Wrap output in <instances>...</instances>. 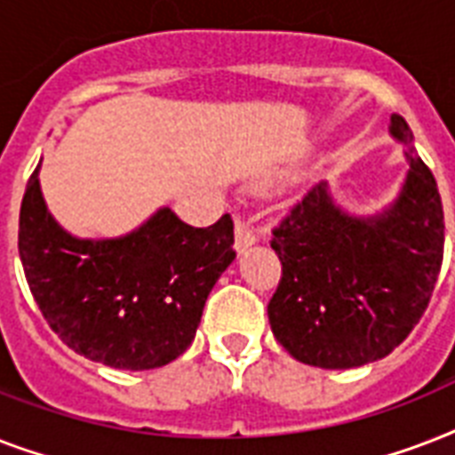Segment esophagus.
I'll return each mask as SVG.
<instances>
[{
  "label": "esophagus",
  "mask_w": 455,
  "mask_h": 455,
  "mask_svg": "<svg viewBox=\"0 0 455 455\" xmlns=\"http://www.w3.org/2000/svg\"><path fill=\"white\" fill-rule=\"evenodd\" d=\"M257 241L255 227L245 221L243 217H235V250L238 252H245V250Z\"/></svg>",
  "instance_id": "34e87169"
}]
</instances>
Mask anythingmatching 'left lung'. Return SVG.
Listing matches in <instances>:
<instances>
[{
  "label": "left lung",
  "instance_id": "8db88e82",
  "mask_svg": "<svg viewBox=\"0 0 455 455\" xmlns=\"http://www.w3.org/2000/svg\"><path fill=\"white\" fill-rule=\"evenodd\" d=\"M392 137L409 146L411 170L389 210L359 220L316 184L271 228L281 281L267 314L302 363L356 368L382 359L430 304L444 259L442 196L402 116H392Z\"/></svg>",
  "mask_w": 455,
  "mask_h": 455
}]
</instances>
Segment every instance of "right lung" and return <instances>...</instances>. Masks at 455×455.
<instances>
[{
  "mask_svg": "<svg viewBox=\"0 0 455 455\" xmlns=\"http://www.w3.org/2000/svg\"><path fill=\"white\" fill-rule=\"evenodd\" d=\"M37 170L25 186L18 252L52 331L103 366L148 371L196 338L205 299L234 262V220L196 228L163 207L130 235L80 241L46 212Z\"/></svg>",
  "mask_w": 455,
  "mask_h": 455,
  "instance_id": "right-lung-1",
  "label": "right lung"
}]
</instances>
